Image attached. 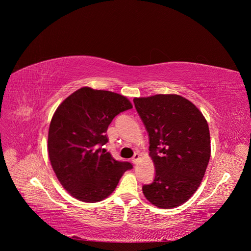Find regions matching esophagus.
Segmentation results:
<instances>
[{
    "label": "esophagus",
    "instance_id": "34e87169",
    "mask_svg": "<svg viewBox=\"0 0 251 251\" xmlns=\"http://www.w3.org/2000/svg\"><path fill=\"white\" fill-rule=\"evenodd\" d=\"M139 159H140V154H139V153H135V154L133 155V157H132V162H133L134 164H136V163L139 161Z\"/></svg>",
    "mask_w": 251,
    "mask_h": 251
}]
</instances>
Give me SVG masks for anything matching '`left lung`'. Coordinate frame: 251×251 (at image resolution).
<instances>
[{
  "mask_svg": "<svg viewBox=\"0 0 251 251\" xmlns=\"http://www.w3.org/2000/svg\"><path fill=\"white\" fill-rule=\"evenodd\" d=\"M150 136L154 180L143 185L147 200L161 208L187 201L200 187L210 157L208 124L195 105L178 95L133 100Z\"/></svg>",
  "mask_w": 251,
  "mask_h": 251,
  "instance_id": "1",
  "label": "left lung"
}]
</instances>
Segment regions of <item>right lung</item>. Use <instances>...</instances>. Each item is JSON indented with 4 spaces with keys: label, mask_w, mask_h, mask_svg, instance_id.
<instances>
[{
    "label": "right lung",
    "mask_w": 251,
    "mask_h": 251,
    "mask_svg": "<svg viewBox=\"0 0 251 251\" xmlns=\"http://www.w3.org/2000/svg\"><path fill=\"white\" fill-rule=\"evenodd\" d=\"M131 108L124 96L86 86L56 110L49 128V157L62 186L76 200L98 202L107 199L124 172L132 168L101 148L109 140L105 132L113 119Z\"/></svg>",
    "instance_id": "add662e5"
}]
</instances>
